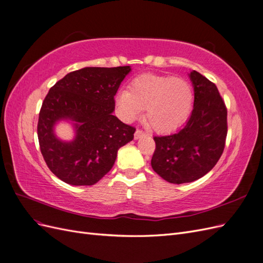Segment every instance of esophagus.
<instances>
[{
	"instance_id": "34e87169",
	"label": "esophagus",
	"mask_w": 263,
	"mask_h": 263,
	"mask_svg": "<svg viewBox=\"0 0 263 263\" xmlns=\"http://www.w3.org/2000/svg\"><path fill=\"white\" fill-rule=\"evenodd\" d=\"M144 136H146V134L142 132V130H139V129H137L136 132H135V135H134V137H135V139H139V138H141V137H144Z\"/></svg>"
}]
</instances>
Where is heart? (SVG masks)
I'll return each mask as SVG.
<instances>
[{"label":"heart","mask_w":263,"mask_h":263,"mask_svg":"<svg viewBox=\"0 0 263 263\" xmlns=\"http://www.w3.org/2000/svg\"><path fill=\"white\" fill-rule=\"evenodd\" d=\"M193 100L192 86L184 79L151 73L135 79L130 90H119L115 98L125 121H135L146 108L147 121L158 133L179 128L190 116Z\"/></svg>","instance_id":"b5f03b06"}]
</instances>
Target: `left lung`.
Instances as JSON below:
<instances>
[{
  "label": "left lung",
  "instance_id": "obj_1",
  "mask_svg": "<svg viewBox=\"0 0 263 263\" xmlns=\"http://www.w3.org/2000/svg\"><path fill=\"white\" fill-rule=\"evenodd\" d=\"M194 105L186 124L178 132L154 137V171L174 184L193 182L209 173L225 148L227 109L217 86L197 71L189 73Z\"/></svg>",
  "mask_w": 263,
  "mask_h": 263
}]
</instances>
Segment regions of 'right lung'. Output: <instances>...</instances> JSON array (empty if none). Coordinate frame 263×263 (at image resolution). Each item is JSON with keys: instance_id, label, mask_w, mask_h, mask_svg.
Returning <instances> with one entry per match:
<instances>
[{"instance_id": "add662e5", "label": "right lung", "mask_w": 263, "mask_h": 263, "mask_svg": "<svg viewBox=\"0 0 263 263\" xmlns=\"http://www.w3.org/2000/svg\"><path fill=\"white\" fill-rule=\"evenodd\" d=\"M129 66L86 67L62 78L45 98L37 134L50 171L71 185H93L113 168L118 149L134 139V127L113 115L114 97ZM73 124L75 138L61 141L54 126Z\"/></svg>"}]
</instances>
